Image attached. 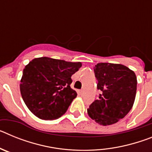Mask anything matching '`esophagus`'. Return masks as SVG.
<instances>
[{
	"label": "esophagus",
	"instance_id": "1",
	"mask_svg": "<svg viewBox=\"0 0 152 152\" xmlns=\"http://www.w3.org/2000/svg\"><path fill=\"white\" fill-rule=\"evenodd\" d=\"M83 92H84V91H83V90H81V91H80V94L82 95V94H83Z\"/></svg>",
	"mask_w": 152,
	"mask_h": 152
}]
</instances>
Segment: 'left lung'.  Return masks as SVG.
<instances>
[{
    "mask_svg": "<svg viewBox=\"0 0 152 152\" xmlns=\"http://www.w3.org/2000/svg\"><path fill=\"white\" fill-rule=\"evenodd\" d=\"M99 99L88 109V116L98 124L117 123L131 110L135 101L137 78L133 71L121 64L98 63L95 65Z\"/></svg>",
    "mask_w": 152,
    "mask_h": 152,
    "instance_id": "8db88e82",
    "label": "left lung"
}]
</instances>
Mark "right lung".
I'll return each mask as SVG.
<instances>
[{"label":"right lung","mask_w":152,"mask_h":152,"mask_svg":"<svg viewBox=\"0 0 152 152\" xmlns=\"http://www.w3.org/2000/svg\"><path fill=\"white\" fill-rule=\"evenodd\" d=\"M82 66L49 57L36 58L23 72L20 89L24 103L38 118L52 120L61 117L77 93L72 89V75Z\"/></svg>","instance_id":"obj_1"}]
</instances>
